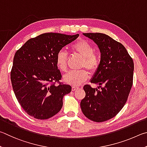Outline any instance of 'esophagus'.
<instances>
[{
	"mask_svg": "<svg viewBox=\"0 0 147 147\" xmlns=\"http://www.w3.org/2000/svg\"><path fill=\"white\" fill-rule=\"evenodd\" d=\"M78 88H79V87H77V86H72L71 90H72V91H75V90H76L77 89H78Z\"/></svg>",
	"mask_w": 147,
	"mask_h": 147,
	"instance_id": "1",
	"label": "esophagus"
}]
</instances>
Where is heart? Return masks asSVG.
<instances>
[{
  "label": "heart",
  "mask_w": 147,
  "mask_h": 147,
  "mask_svg": "<svg viewBox=\"0 0 147 147\" xmlns=\"http://www.w3.org/2000/svg\"><path fill=\"white\" fill-rule=\"evenodd\" d=\"M72 51L83 57L81 68H86L91 74L96 72L100 66V59L94 51V48L90 43L84 40H79L71 46ZM68 54L64 50H60L55 57L57 68L62 71H66L68 68ZM88 78V72L85 69L71 71L64 76V81L73 86H78L85 82Z\"/></svg>",
  "instance_id": "obj_1"
}]
</instances>
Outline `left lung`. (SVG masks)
Segmentation results:
<instances>
[{"instance_id": "1", "label": "left lung", "mask_w": 147, "mask_h": 147, "mask_svg": "<svg viewBox=\"0 0 147 147\" xmlns=\"http://www.w3.org/2000/svg\"><path fill=\"white\" fill-rule=\"evenodd\" d=\"M93 40L101 51L100 66L91 80L93 88L84 86L85 97L81 102L83 114L94 122L115 117L124 107L133 84L134 62L121 43L101 33H83Z\"/></svg>"}]
</instances>
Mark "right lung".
<instances>
[{
	"mask_svg": "<svg viewBox=\"0 0 147 147\" xmlns=\"http://www.w3.org/2000/svg\"><path fill=\"white\" fill-rule=\"evenodd\" d=\"M45 33L28 40L15 54L11 81L18 102L28 115L47 119L60 111L71 86L61 83L57 53L79 37Z\"/></svg>",
	"mask_w": 147,
	"mask_h": 147,
	"instance_id": "right-lung-1",
	"label": "right lung"
}]
</instances>
